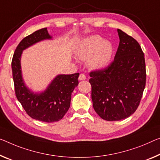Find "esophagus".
I'll return each instance as SVG.
<instances>
[{"mask_svg": "<svg viewBox=\"0 0 160 160\" xmlns=\"http://www.w3.org/2000/svg\"><path fill=\"white\" fill-rule=\"evenodd\" d=\"M87 77H86L85 74H83V73H81L79 75V77H78V80L79 81H83V80H85Z\"/></svg>", "mask_w": 160, "mask_h": 160, "instance_id": "34e87169", "label": "esophagus"}]
</instances>
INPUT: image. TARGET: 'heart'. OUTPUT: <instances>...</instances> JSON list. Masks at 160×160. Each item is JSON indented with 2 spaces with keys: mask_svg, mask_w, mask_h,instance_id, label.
Returning <instances> with one entry per match:
<instances>
[{
  "mask_svg": "<svg viewBox=\"0 0 160 160\" xmlns=\"http://www.w3.org/2000/svg\"><path fill=\"white\" fill-rule=\"evenodd\" d=\"M114 46L111 41L104 40L100 36L94 35L86 38L78 44L76 54L78 59L87 60V65L92 69H101L112 60Z\"/></svg>",
  "mask_w": 160,
  "mask_h": 160,
  "instance_id": "heart-1",
  "label": "heart"
}]
</instances>
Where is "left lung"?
Masks as SVG:
<instances>
[{
  "label": "left lung",
  "mask_w": 160,
  "mask_h": 160,
  "mask_svg": "<svg viewBox=\"0 0 160 160\" xmlns=\"http://www.w3.org/2000/svg\"><path fill=\"white\" fill-rule=\"evenodd\" d=\"M119 44L114 59L104 69L90 73L93 107L102 119L119 121L131 116L146 84L144 55L139 43L117 29Z\"/></svg>",
  "instance_id": "1"
}]
</instances>
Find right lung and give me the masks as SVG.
Returning <instances> with one entry per match:
<instances>
[{
  "instance_id": "right-lung-1",
  "label": "right lung",
  "mask_w": 160,
  "mask_h": 160,
  "mask_svg": "<svg viewBox=\"0 0 160 160\" xmlns=\"http://www.w3.org/2000/svg\"><path fill=\"white\" fill-rule=\"evenodd\" d=\"M46 39H52L47 28L24 38L15 51L11 67L16 96L26 112L34 119L51 123L59 121L69 109L72 94L78 84L79 73L58 74L41 93H34L26 87L22 77V53L33 44Z\"/></svg>"
}]
</instances>
